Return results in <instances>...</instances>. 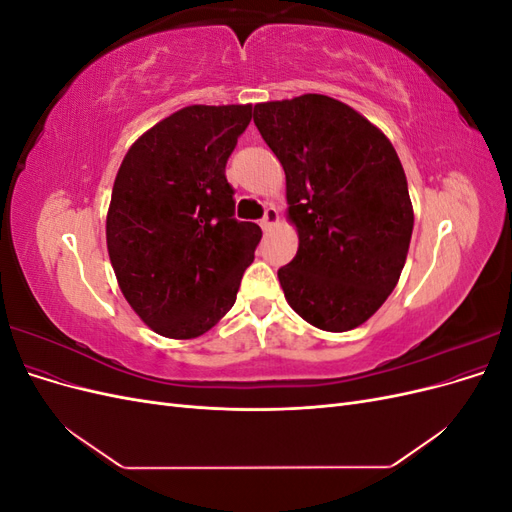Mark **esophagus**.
<instances>
[{
    "label": "esophagus",
    "mask_w": 512,
    "mask_h": 512,
    "mask_svg": "<svg viewBox=\"0 0 512 512\" xmlns=\"http://www.w3.org/2000/svg\"><path fill=\"white\" fill-rule=\"evenodd\" d=\"M277 222H280V213H277V209H275V207H267V209H265V218L260 220L262 230H269V228H271V226H275Z\"/></svg>",
    "instance_id": "34e87169"
}]
</instances>
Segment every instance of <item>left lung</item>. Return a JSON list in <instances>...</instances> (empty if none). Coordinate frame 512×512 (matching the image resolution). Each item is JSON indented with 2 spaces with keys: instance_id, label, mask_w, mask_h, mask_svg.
I'll return each mask as SVG.
<instances>
[{
  "instance_id": "left-lung-1",
  "label": "left lung",
  "mask_w": 512,
  "mask_h": 512,
  "mask_svg": "<svg viewBox=\"0 0 512 512\" xmlns=\"http://www.w3.org/2000/svg\"><path fill=\"white\" fill-rule=\"evenodd\" d=\"M286 173L299 250L277 271L288 305L344 333L374 316L406 265L414 211L397 151L374 123L329 96L254 106Z\"/></svg>"
}]
</instances>
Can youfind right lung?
<instances>
[{
	"mask_svg": "<svg viewBox=\"0 0 512 512\" xmlns=\"http://www.w3.org/2000/svg\"><path fill=\"white\" fill-rule=\"evenodd\" d=\"M252 104H194L156 123L128 149L106 213L119 288L147 327L192 339L235 305L262 237L235 220L226 162Z\"/></svg>",
	"mask_w": 512,
	"mask_h": 512,
	"instance_id": "add662e5",
	"label": "right lung"
}]
</instances>
